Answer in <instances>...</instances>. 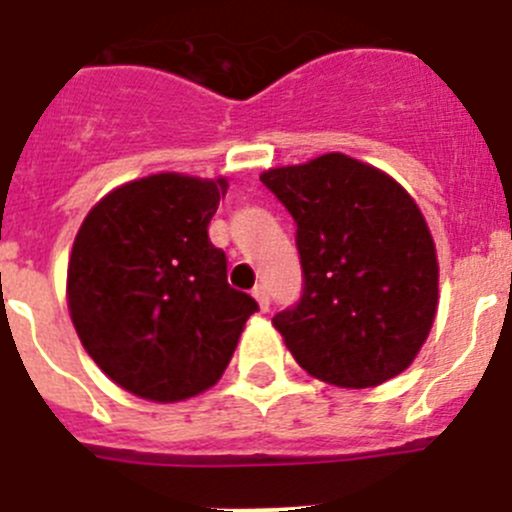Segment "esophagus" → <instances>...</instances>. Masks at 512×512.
<instances>
[{
  "label": "esophagus",
  "instance_id": "esophagus-1",
  "mask_svg": "<svg viewBox=\"0 0 512 512\" xmlns=\"http://www.w3.org/2000/svg\"><path fill=\"white\" fill-rule=\"evenodd\" d=\"M253 299L259 302L261 312L269 309V289H266V284H256V287H253Z\"/></svg>",
  "mask_w": 512,
  "mask_h": 512
}]
</instances>
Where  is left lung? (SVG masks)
I'll list each match as a JSON object with an SVG mask.
<instances>
[{"label":"left lung","instance_id":"8db88e82","mask_svg":"<svg viewBox=\"0 0 512 512\" xmlns=\"http://www.w3.org/2000/svg\"><path fill=\"white\" fill-rule=\"evenodd\" d=\"M297 223L302 297L274 317L309 375L370 388L403 373L429 337L437 248L414 198L345 154L261 175Z\"/></svg>","mask_w":512,"mask_h":512}]
</instances>
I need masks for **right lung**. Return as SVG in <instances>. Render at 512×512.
Masks as SVG:
<instances>
[{
	"mask_svg": "<svg viewBox=\"0 0 512 512\" xmlns=\"http://www.w3.org/2000/svg\"><path fill=\"white\" fill-rule=\"evenodd\" d=\"M225 190L223 177H142L109 192L75 236L70 320L93 363L134 396L172 403L215 386L259 312L208 238Z\"/></svg>",
	"mask_w": 512,
	"mask_h": 512,
	"instance_id": "right-lung-1",
	"label": "right lung"
}]
</instances>
